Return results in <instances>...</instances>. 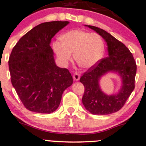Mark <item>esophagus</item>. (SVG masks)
<instances>
[{"mask_svg":"<svg viewBox=\"0 0 146 146\" xmlns=\"http://www.w3.org/2000/svg\"><path fill=\"white\" fill-rule=\"evenodd\" d=\"M73 79L74 81H78L79 79H80V74L79 72H74L73 75Z\"/></svg>","mask_w":146,"mask_h":146,"instance_id":"obj_1","label":"esophagus"}]
</instances>
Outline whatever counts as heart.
Segmentation results:
<instances>
[{
  "mask_svg": "<svg viewBox=\"0 0 146 146\" xmlns=\"http://www.w3.org/2000/svg\"><path fill=\"white\" fill-rule=\"evenodd\" d=\"M61 39L55 40L52 47L63 65L71 60L73 52L74 60L84 69L91 68L103 58L104 41L97 33L81 29L71 30L63 34Z\"/></svg>",
  "mask_w": 146,
  "mask_h": 146,
  "instance_id": "1",
  "label": "heart"
}]
</instances>
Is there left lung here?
<instances>
[{
    "instance_id": "8db88e82",
    "label": "left lung",
    "mask_w": 146,
    "mask_h": 146,
    "mask_svg": "<svg viewBox=\"0 0 146 146\" xmlns=\"http://www.w3.org/2000/svg\"><path fill=\"white\" fill-rule=\"evenodd\" d=\"M100 34L108 45V56L88 69L80 78L84 86L82 103L86 109L94 115H109L119 110L135 88L136 64L127 46L105 30L86 25ZM108 72H115L122 79V87L118 93L106 94L99 85L100 78Z\"/></svg>"
}]
</instances>
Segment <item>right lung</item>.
I'll use <instances>...</instances> for the list:
<instances>
[{"instance_id":"1","label":"right lung","mask_w":146,"mask_h":146,"mask_svg":"<svg viewBox=\"0 0 146 146\" xmlns=\"http://www.w3.org/2000/svg\"><path fill=\"white\" fill-rule=\"evenodd\" d=\"M67 21L41 23L28 31L13 48L8 61L11 82L25 108L50 114L60 106L64 90L73 83L69 70L58 67L50 44Z\"/></svg>"}]
</instances>
